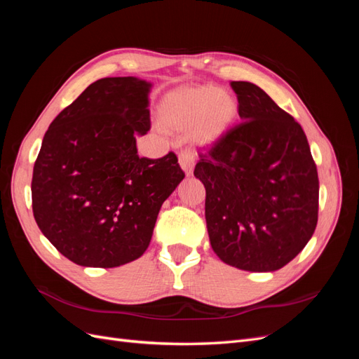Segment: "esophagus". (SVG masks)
<instances>
[{
    "instance_id": "1",
    "label": "esophagus",
    "mask_w": 359,
    "mask_h": 359,
    "mask_svg": "<svg viewBox=\"0 0 359 359\" xmlns=\"http://www.w3.org/2000/svg\"><path fill=\"white\" fill-rule=\"evenodd\" d=\"M178 161H180L181 169L186 172V175H191L194 169V156L190 153V151H181L178 156Z\"/></svg>"
}]
</instances>
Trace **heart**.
<instances>
[{
	"label": "heart",
	"instance_id": "b5f03b06",
	"mask_svg": "<svg viewBox=\"0 0 359 359\" xmlns=\"http://www.w3.org/2000/svg\"><path fill=\"white\" fill-rule=\"evenodd\" d=\"M240 104L231 93L212 85L187 86L169 93L160 103L163 126L175 132L191 130L194 142L212 145L222 140L236 121Z\"/></svg>",
	"mask_w": 359,
	"mask_h": 359
}]
</instances>
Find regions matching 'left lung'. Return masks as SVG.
<instances>
[{
	"mask_svg": "<svg viewBox=\"0 0 359 359\" xmlns=\"http://www.w3.org/2000/svg\"><path fill=\"white\" fill-rule=\"evenodd\" d=\"M241 124L194 168L214 253L252 273L283 268L318 224L319 178L302 127L257 85L231 82Z\"/></svg>",
	"mask_w": 359,
	"mask_h": 359,
	"instance_id": "8db88e82",
	"label": "left lung"
}]
</instances>
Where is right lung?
<instances>
[{
  "mask_svg": "<svg viewBox=\"0 0 359 359\" xmlns=\"http://www.w3.org/2000/svg\"><path fill=\"white\" fill-rule=\"evenodd\" d=\"M149 82L95 81L53 119L31 181L41 233L81 266L114 268L145 253L158 211L184 180L173 153L137 156L149 123Z\"/></svg>",
  "mask_w": 359,
  "mask_h": 359,
  "instance_id": "right-lung-1",
  "label": "right lung"
}]
</instances>
